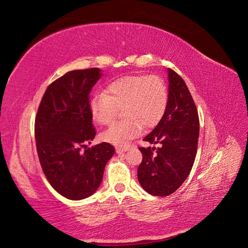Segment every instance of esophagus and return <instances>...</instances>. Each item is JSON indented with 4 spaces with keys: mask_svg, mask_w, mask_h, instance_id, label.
Here are the masks:
<instances>
[{
    "mask_svg": "<svg viewBox=\"0 0 248 248\" xmlns=\"http://www.w3.org/2000/svg\"><path fill=\"white\" fill-rule=\"evenodd\" d=\"M127 150H128V147H116V152L118 154L123 153V152L127 151Z\"/></svg>",
    "mask_w": 248,
    "mask_h": 248,
    "instance_id": "obj_1",
    "label": "esophagus"
}]
</instances>
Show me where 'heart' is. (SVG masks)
<instances>
[{
    "mask_svg": "<svg viewBox=\"0 0 248 248\" xmlns=\"http://www.w3.org/2000/svg\"><path fill=\"white\" fill-rule=\"evenodd\" d=\"M169 91L166 81L158 76L131 74L109 81L103 93L89 100L92 119L108 125L121 108V120L101 133V140L117 146L125 145L141 130L152 128L166 114Z\"/></svg>",
    "mask_w": 248,
    "mask_h": 248,
    "instance_id": "heart-1",
    "label": "heart"
}]
</instances>
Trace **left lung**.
<instances>
[{"mask_svg": "<svg viewBox=\"0 0 248 248\" xmlns=\"http://www.w3.org/2000/svg\"><path fill=\"white\" fill-rule=\"evenodd\" d=\"M169 103L166 114L145 141L159 148H140V186L157 197L175 192L188 177L196 159L200 133L198 109L182 78L168 69Z\"/></svg>", "mask_w": 248, "mask_h": 248, "instance_id": "8db88e82", "label": "left lung"}]
</instances>
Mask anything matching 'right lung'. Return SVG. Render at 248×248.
<instances>
[{"label":"right lung","mask_w":248,"mask_h":248,"mask_svg":"<svg viewBox=\"0 0 248 248\" xmlns=\"http://www.w3.org/2000/svg\"><path fill=\"white\" fill-rule=\"evenodd\" d=\"M101 77L99 68L65 73L47 87L35 119L37 153L44 175L56 191L72 201L84 200L98 189L106 164L115 153L108 142L87 147L96 136L89 94Z\"/></svg>","instance_id":"add662e5"}]
</instances>
